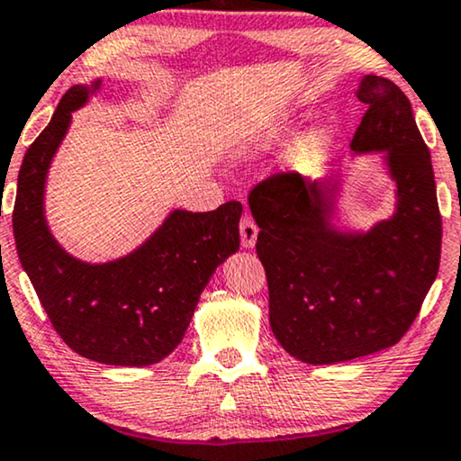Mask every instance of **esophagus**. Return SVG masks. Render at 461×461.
<instances>
[{
	"label": "esophagus",
	"mask_w": 461,
	"mask_h": 461,
	"mask_svg": "<svg viewBox=\"0 0 461 461\" xmlns=\"http://www.w3.org/2000/svg\"><path fill=\"white\" fill-rule=\"evenodd\" d=\"M239 235H241V245L243 248H254L256 237H258V226L249 216H243L241 222H239Z\"/></svg>",
	"instance_id": "esophagus-1"
}]
</instances>
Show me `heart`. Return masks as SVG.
<instances>
[{"label":"heart","mask_w":461,"mask_h":461,"mask_svg":"<svg viewBox=\"0 0 461 461\" xmlns=\"http://www.w3.org/2000/svg\"><path fill=\"white\" fill-rule=\"evenodd\" d=\"M326 146V135L324 133H311L303 140L301 146H298L296 150V157L298 160H303V163H313L315 158L320 157L321 150H324Z\"/></svg>","instance_id":"1"}]
</instances>
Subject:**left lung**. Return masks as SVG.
Returning <instances> with one entry per match:
<instances>
[{
  "mask_svg": "<svg viewBox=\"0 0 461 461\" xmlns=\"http://www.w3.org/2000/svg\"><path fill=\"white\" fill-rule=\"evenodd\" d=\"M357 99L368 110L351 150L387 152L398 188L392 220L366 235L337 232L328 224L334 186L321 190L294 171L273 173L248 196L260 229L256 254L267 273L268 321L282 348L307 364L348 362L396 345L440 265L432 160L411 101L379 76H364Z\"/></svg>",
  "mask_w": 461,
  "mask_h": 461,
  "instance_id": "obj_1",
  "label": "left lung"
}]
</instances>
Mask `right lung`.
<instances>
[{"instance_id":"right-lung-1","label":"right lung","mask_w":461,"mask_h":461,"mask_svg":"<svg viewBox=\"0 0 461 461\" xmlns=\"http://www.w3.org/2000/svg\"><path fill=\"white\" fill-rule=\"evenodd\" d=\"M93 86H71L23 158L12 212L16 249L48 320L76 354L113 366H148L177 348L201 292L239 249L241 203L213 212L176 209L133 254L86 265L61 249L46 226L44 182L50 160Z\"/></svg>"}]
</instances>
